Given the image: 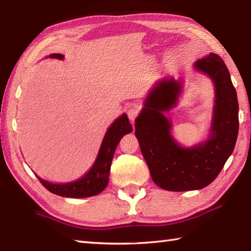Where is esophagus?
I'll list each match as a JSON object with an SVG mask.
<instances>
[{"mask_svg": "<svg viewBox=\"0 0 251 251\" xmlns=\"http://www.w3.org/2000/svg\"><path fill=\"white\" fill-rule=\"evenodd\" d=\"M138 113H139V110H138L136 106H130V108L127 110V115H128V119L131 122H134L136 120Z\"/></svg>", "mask_w": 251, "mask_h": 251, "instance_id": "34e87169", "label": "esophagus"}]
</instances>
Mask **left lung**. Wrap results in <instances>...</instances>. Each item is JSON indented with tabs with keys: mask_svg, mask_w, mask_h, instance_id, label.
Masks as SVG:
<instances>
[{
	"mask_svg": "<svg viewBox=\"0 0 251 251\" xmlns=\"http://www.w3.org/2000/svg\"><path fill=\"white\" fill-rule=\"evenodd\" d=\"M194 68L207 74L216 88L209 139L183 148L170 134L172 123L163 112L175 106L182 87L174 78L155 84L135 121V135L151 177L159 188L167 191L200 190L210 184L232 154L238 135L237 95L225 61L210 52L197 60Z\"/></svg>",
	"mask_w": 251,
	"mask_h": 251,
	"instance_id": "obj_1",
	"label": "left lung"
}]
</instances>
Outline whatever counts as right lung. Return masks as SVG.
Returning <instances> with one entry per match:
<instances>
[{
    "instance_id": "1",
    "label": "right lung",
    "mask_w": 251,
    "mask_h": 251,
    "mask_svg": "<svg viewBox=\"0 0 251 251\" xmlns=\"http://www.w3.org/2000/svg\"><path fill=\"white\" fill-rule=\"evenodd\" d=\"M50 58L63 59L61 54H51ZM132 131V126L128 121L127 114L121 115L119 119L113 122L109 129L106 130L104 138L101 143L98 156L89 169L82 178L69 183H51L49 181L41 179L36 176L40 182L51 193L62 197H71V199H83L90 197L101 193L108 185L109 175L112 159L114 156L115 149L119 142L126 134Z\"/></svg>"
}]
</instances>
